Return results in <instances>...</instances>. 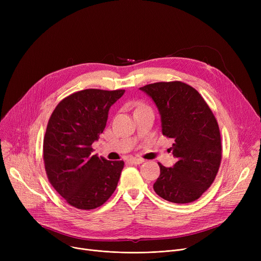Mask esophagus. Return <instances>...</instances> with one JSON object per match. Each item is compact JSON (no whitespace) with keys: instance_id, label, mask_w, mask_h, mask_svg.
<instances>
[{"instance_id":"1","label":"esophagus","mask_w":261,"mask_h":261,"mask_svg":"<svg viewBox=\"0 0 261 261\" xmlns=\"http://www.w3.org/2000/svg\"><path fill=\"white\" fill-rule=\"evenodd\" d=\"M132 164H142L144 163V160L143 159H139V158H132L129 160Z\"/></svg>"}]
</instances>
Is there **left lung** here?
Segmentation results:
<instances>
[{
  "mask_svg": "<svg viewBox=\"0 0 261 261\" xmlns=\"http://www.w3.org/2000/svg\"><path fill=\"white\" fill-rule=\"evenodd\" d=\"M155 103L162 133L174 142L172 167L159 164L153 189L161 198L184 204L199 199L213 184L221 163V136L212 110L197 90L181 81L140 88Z\"/></svg>",
  "mask_w": 261,
  "mask_h": 261,
  "instance_id": "1",
  "label": "left lung"
}]
</instances>
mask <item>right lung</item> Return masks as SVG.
Instances as JSON below:
<instances>
[{
  "instance_id": "add662e5",
  "label": "right lung",
  "mask_w": 261,
  "mask_h": 261,
  "mask_svg": "<svg viewBox=\"0 0 261 261\" xmlns=\"http://www.w3.org/2000/svg\"><path fill=\"white\" fill-rule=\"evenodd\" d=\"M125 90L88 89L61 100L47 123L43 160L57 193L79 210L99 207L116 189L122 161L93 154L92 144L103 132L109 110Z\"/></svg>"
}]
</instances>
